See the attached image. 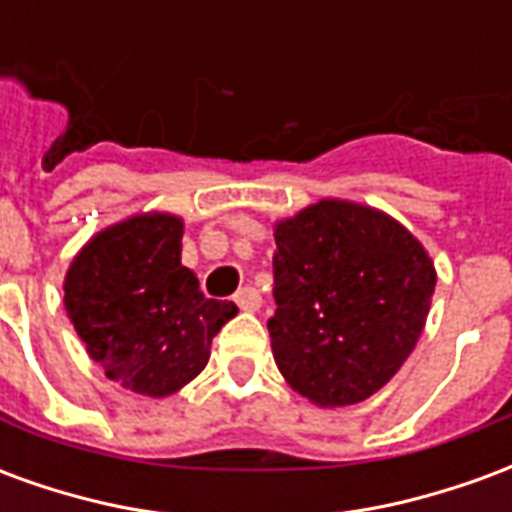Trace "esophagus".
<instances>
[{
	"label": "esophagus",
	"instance_id": "1",
	"mask_svg": "<svg viewBox=\"0 0 512 512\" xmlns=\"http://www.w3.org/2000/svg\"><path fill=\"white\" fill-rule=\"evenodd\" d=\"M235 304H238V307H241L244 312H255V310H260V304H263V296L257 293V288L246 285V288H241L238 293H235Z\"/></svg>",
	"mask_w": 512,
	"mask_h": 512
}]
</instances>
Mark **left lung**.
Segmentation results:
<instances>
[{"mask_svg":"<svg viewBox=\"0 0 512 512\" xmlns=\"http://www.w3.org/2000/svg\"><path fill=\"white\" fill-rule=\"evenodd\" d=\"M268 321L277 367L318 406H351L395 376L414 351L436 271L386 213L321 200L277 224Z\"/></svg>","mask_w":512,"mask_h":512,"instance_id":"obj_1","label":"left lung"}]
</instances>
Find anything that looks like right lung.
<instances>
[{"label":"right lung","mask_w":512,"mask_h":512,"mask_svg":"<svg viewBox=\"0 0 512 512\" xmlns=\"http://www.w3.org/2000/svg\"><path fill=\"white\" fill-rule=\"evenodd\" d=\"M180 238L183 222L169 213L134 216L95 235L65 277V310L87 354L147 397L200 376L211 340L238 312L180 266Z\"/></svg>","instance_id":"1"}]
</instances>
